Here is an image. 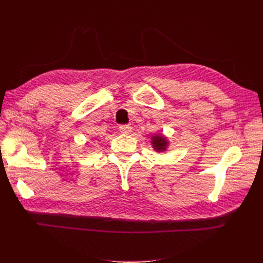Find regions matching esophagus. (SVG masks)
I'll use <instances>...</instances> for the list:
<instances>
[{"label": "esophagus", "instance_id": "obj_1", "mask_svg": "<svg viewBox=\"0 0 263 263\" xmlns=\"http://www.w3.org/2000/svg\"><path fill=\"white\" fill-rule=\"evenodd\" d=\"M119 132L125 135H128L132 133V127L129 125H122L119 126Z\"/></svg>", "mask_w": 263, "mask_h": 263}]
</instances>
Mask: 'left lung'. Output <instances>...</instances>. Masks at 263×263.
Returning a JSON list of instances; mask_svg holds the SVG:
<instances>
[{"label":"left lung","instance_id":"obj_1","mask_svg":"<svg viewBox=\"0 0 263 263\" xmlns=\"http://www.w3.org/2000/svg\"><path fill=\"white\" fill-rule=\"evenodd\" d=\"M151 144H153V147L156 151L158 153H160V151H164L166 146H168V140L164 136H159V135H156V136L153 137V141H151Z\"/></svg>","mask_w":263,"mask_h":263}]
</instances>
